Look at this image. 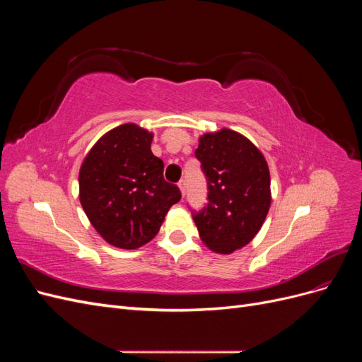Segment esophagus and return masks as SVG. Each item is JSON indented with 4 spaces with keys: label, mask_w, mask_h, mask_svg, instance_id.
Here are the masks:
<instances>
[{
    "label": "esophagus",
    "mask_w": 362,
    "mask_h": 362,
    "mask_svg": "<svg viewBox=\"0 0 362 362\" xmlns=\"http://www.w3.org/2000/svg\"><path fill=\"white\" fill-rule=\"evenodd\" d=\"M178 187H180V190H181V194L184 196V193H185V181H184V180H181V181L178 182Z\"/></svg>",
    "instance_id": "34e87169"
}]
</instances>
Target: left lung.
<instances>
[{
  "mask_svg": "<svg viewBox=\"0 0 362 362\" xmlns=\"http://www.w3.org/2000/svg\"><path fill=\"white\" fill-rule=\"evenodd\" d=\"M194 156L208 184V204L193 221L204 245L228 255L257 235L269 213L270 173L249 139L222 128L199 137Z\"/></svg>",
  "mask_w": 362,
  "mask_h": 362,
  "instance_id": "1",
  "label": "left lung"
}]
</instances>
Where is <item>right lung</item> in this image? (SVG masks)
<instances>
[{"label":"right lung","mask_w":362,"mask_h":362,"mask_svg":"<svg viewBox=\"0 0 362 362\" xmlns=\"http://www.w3.org/2000/svg\"><path fill=\"white\" fill-rule=\"evenodd\" d=\"M154 134L136 124L105 133L80 168V202L107 243L137 249L160 231L181 192L163 177L164 164L151 151Z\"/></svg>","instance_id":"add662e5"}]
</instances>
